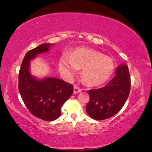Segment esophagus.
Wrapping results in <instances>:
<instances>
[{"instance_id": "1", "label": "esophagus", "mask_w": 152, "mask_h": 152, "mask_svg": "<svg viewBox=\"0 0 152 152\" xmlns=\"http://www.w3.org/2000/svg\"><path fill=\"white\" fill-rule=\"evenodd\" d=\"M73 91H74V93H78L82 91V89L80 88H79L77 86H76V85H75L74 86V88H73Z\"/></svg>"}]
</instances>
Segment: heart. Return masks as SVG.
<instances>
[{
	"label": "heart",
	"instance_id": "1",
	"mask_svg": "<svg viewBox=\"0 0 152 152\" xmlns=\"http://www.w3.org/2000/svg\"><path fill=\"white\" fill-rule=\"evenodd\" d=\"M59 68L61 72L71 78L82 68L81 75L84 82L91 86L104 84L115 70L113 60L93 49L78 48L68 56L64 54L60 57Z\"/></svg>",
	"mask_w": 152,
	"mask_h": 152
}]
</instances>
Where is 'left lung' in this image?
<instances>
[{
	"instance_id": "8db88e82",
	"label": "left lung",
	"mask_w": 152,
	"mask_h": 152,
	"mask_svg": "<svg viewBox=\"0 0 152 152\" xmlns=\"http://www.w3.org/2000/svg\"><path fill=\"white\" fill-rule=\"evenodd\" d=\"M130 87L128 66L125 64L118 66L115 76L107 86L88 91L90 100L86 106L88 115L96 120H105L115 115L125 104Z\"/></svg>"
}]
</instances>
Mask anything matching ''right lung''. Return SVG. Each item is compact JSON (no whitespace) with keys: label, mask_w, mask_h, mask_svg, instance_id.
<instances>
[{"label":"right lung","mask_w":152,"mask_h":152,"mask_svg":"<svg viewBox=\"0 0 152 152\" xmlns=\"http://www.w3.org/2000/svg\"><path fill=\"white\" fill-rule=\"evenodd\" d=\"M54 44L43 43L30 50L23 60L18 73V90L29 111L35 117L53 121L61 115V109L73 93L72 84L60 79L38 80L30 72V61L37 55L49 51Z\"/></svg>","instance_id":"add662e5"}]
</instances>
